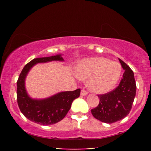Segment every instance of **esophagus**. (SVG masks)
<instances>
[{
    "label": "esophagus",
    "mask_w": 151,
    "mask_h": 151,
    "mask_svg": "<svg viewBox=\"0 0 151 151\" xmlns=\"http://www.w3.org/2000/svg\"><path fill=\"white\" fill-rule=\"evenodd\" d=\"M88 94V92L82 89L81 90V93H80V95H81L82 96H86V95Z\"/></svg>",
    "instance_id": "esophagus-1"
}]
</instances>
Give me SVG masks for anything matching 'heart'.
<instances>
[{"label": "heart", "instance_id": "b5f03b06", "mask_svg": "<svg viewBox=\"0 0 151 151\" xmlns=\"http://www.w3.org/2000/svg\"><path fill=\"white\" fill-rule=\"evenodd\" d=\"M121 73L118 63L103 57L84 59L76 68V77L87 80L88 89L98 94L111 91L118 82Z\"/></svg>", "mask_w": 151, "mask_h": 151}]
</instances>
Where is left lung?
<instances>
[{
    "label": "left lung",
    "mask_w": 151,
    "mask_h": 151,
    "mask_svg": "<svg viewBox=\"0 0 151 151\" xmlns=\"http://www.w3.org/2000/svg\"><path fill=\"white\" fill-rule=\"evenodd\" d=\"M124 70L119 84L112 91L98 95L100 103L91 109L95 118L102 122L112 124L127 116L131 110L136 94V84L133 71L124 62L119 58Z\"/></svg>",
    "instance_id": "left-lung-1"
}]
</instances>
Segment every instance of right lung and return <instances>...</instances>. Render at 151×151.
Instances as JSON below:
<instances>
[{"label":"right lung","instance_id":"obj_1","mask_svg":"<svg viewBox=\"0 0 151 151\" xmlns=\"http://www.w3.org/2000/svg\"><path fill=\"white\" fill-rule=\"evenodd\" d=\"M64 61L61 54L34 58L22 69L17 81V102L21 113L30 121L41 125H51L62 120L71 109L73 101L80 96V89L64 91L48 98L33 99L25 88V78L29 70L38 63Z\"/></svg>","mask_w":151,"mask_h":151}]
</instances>
